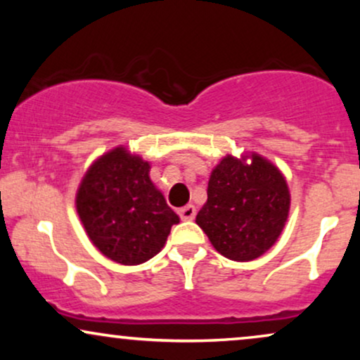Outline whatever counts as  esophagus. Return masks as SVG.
<instances>
[{
  "label": "esophagus",
  "mask_w": 360,
  "mask_h": 360,
  "mask_svg": "<svg viewBox=\"0 0 360 360\" xmlns=\"http://www.w3.org/2000/svg\"><path fill=\"white\" fill-rule=\"evenodd\" d=\"M179 217H181V220H184V221H189V220H193L194 217H196V208H194L193 205H186L184 208H181L179 212Z\"/></svg>",
  "instance_id": "1"
}]
</instances>
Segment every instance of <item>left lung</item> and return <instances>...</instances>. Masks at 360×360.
Instances as JSON below:
<instances>
[{
  "instance_id": "1",
  "label": "left lung",
  "mask_w": 360,
  "mask_h": 360,
  "mask_svg": "<svg viewBox=\"0 0 360 360\" xmlns=\"http://www.w3.org/2000/svg\"><path fill=\"white\" fill-rule=\"evenodd\" d=\"M289 205L288 183L274 164L259 154L226 155L210 176L208 200L196 223L221 255L247 262L274 245Z\"/></svg>"
}]
</instances>
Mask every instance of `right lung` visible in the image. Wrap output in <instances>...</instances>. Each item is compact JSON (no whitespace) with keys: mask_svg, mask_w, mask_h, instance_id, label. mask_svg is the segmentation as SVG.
<instances>
[{"mask_svg":"<svg viewBox=\"0 0 360 360\" xmlns=\"http://www.w3.org/2000/svg\"><path fill=\"white\" fill-rule=\"evenodd\" d=\"M148 172L147 160L117 147L88 169L76 194L89 240L123 266H137L159 254L171 226L179 223Z\"/></svg>","mask_w":360,"mask_h":360,"instance_id":"1","label":"right lung"}]
</instances>
